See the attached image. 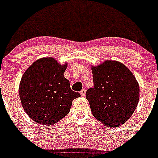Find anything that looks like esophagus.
<instances>
[{
	"label": "esophagus",
	"mask_w": 158,
	"mask_h": 158,
	"mask_svg": "<svg viewBox=\"0 0 158 158\" xmlns=\"http://www.w3.org/2000/svg\"><path fill=\"white\" fill-rule=\"evenodd\" d=\"M80 93H81V95L82 96H85V94H86V89H83L82 90H81V92H80Z\"/></svg>",
	"instance_id": "34e87169"
}]
</instances>
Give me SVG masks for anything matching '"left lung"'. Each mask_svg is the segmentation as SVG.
<instances>
[{
	"label": "left lung",
	"instance_id": "obj_1",
	"mask_svg": "<svg viewBox=\"0 0 158 158\" xmlns=\"http://www.w3.org/2000/svg\"><path fill=\"white\" fill-rule=\"evenodd\" d=\"M93 87L86 93L93 116L106 127H116L130 119L139 99V86L123 64L108 60L92 67Z\"/></svg>",
	"mask_w": 158,
	"mask_h": 158
}]
</instances>
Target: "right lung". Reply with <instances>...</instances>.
I'll return each instance as SVG.
<instances>
[{
  "label": "right lung",
  "mask_w": 158,
  "mask_h": 158,
  "mask_svg": "<svg viewBox=\"0 0 158 158\" xmlns=\"http://www.w3.org/2000/svg\"><path fill=\"white\" fill-rule=\"evenodd\" d=\"M67 64L48 57L35 61L23 75L19 96L27 114L38 123L50 126L70 111L72 101L81 96L64 77Z\"/></svg>",
  "instance_id": "right-lung-1"
}]
</instances>
